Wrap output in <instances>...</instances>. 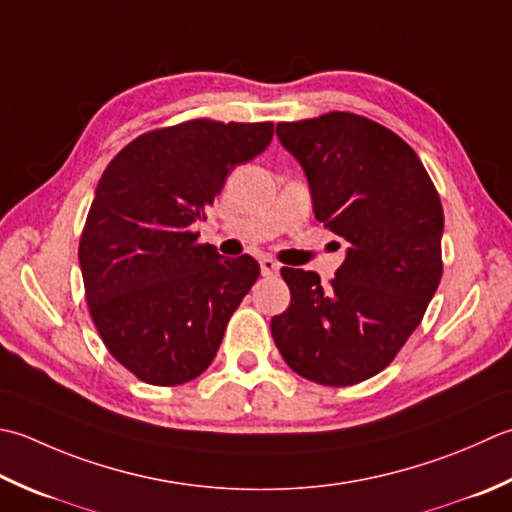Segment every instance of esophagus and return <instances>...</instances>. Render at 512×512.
I'll return each mask as SVG.
<instances>
[{
	"label": "esophagus",
	"instance_id": "esophagus-1",
	"mask_svg": "<svg viewBox=\"0 0 512 512\" xmlns=\"http://www.w3.org/2000/svg\"><path fill=\"white\" fill-rule=\"evenodd\" d=\"M259 266H262V275L264 277H273V275L279 273V264L275 262V259H270V257L259 259Z\"/></svg>",
	"mask_w": 512,
	"mask_h": 512
}]
</instances>
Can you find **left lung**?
<instances>
[{"instance_id": "obj_1", "label": "left lung", "mask_w": 512, "mask_h": 512, "mask_svg": "<svg viewBox=\"0 0 512 512\" xmlns=\"http://www.w3.org/2000/svg\"><path fill=\"white\" fill-rule=\"evenodd\" d=\"M308 177L315 217L348 246L328 286L282 268L290 306L270 322L284 362L310 382L353 386L393 362L442 279L444 210L422 159L355 113L277 124Z\"/></svg>"}]
</instances>
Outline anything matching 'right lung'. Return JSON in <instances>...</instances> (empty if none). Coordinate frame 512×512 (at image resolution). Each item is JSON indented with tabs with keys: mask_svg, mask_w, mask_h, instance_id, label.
I'll list each match as a JSON object with an SVG mask.
<instances>
[{
	"mask_svg": "<svg viewBox=\"0 0 512 512\" xmlns=\"http://www.w3.org/2000/svg\"><path fill=\"white\" fill-rule=\"evenodd\" d=\"M270 139L273 122L190 119L139 135L99 179L79 239L86 302L108 353L142 382L202 375L257 282L253 257L226 259L190 226Z\"/></svg>",
	"mask_w": 512,
	"mask_h": 512,
	"instance_id": "add662e5",
	"label": "right lung"
}]
</instances>
